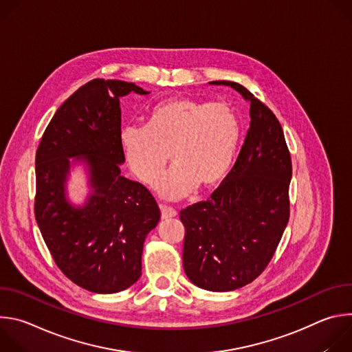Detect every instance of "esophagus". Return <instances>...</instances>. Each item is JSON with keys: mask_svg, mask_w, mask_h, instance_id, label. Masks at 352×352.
Instances as JSON below:
<instances>
[{"mask_svg": "<svg viewBox=\"0 0 352 352\" xmlns=\"http://www.w3.org/2000/svg\"><path fill=\"white\" fill-rule=\"evenodd\" d=\"M160 210H162V219H163V220L173 219V217H175V216H177V212H175L173 208H168V206L160 205Z\"/></svg>", "mask_w": 352, "mask_h": 352, "instance_id": "34e87169", "label": "esophagus"}]
</instances>
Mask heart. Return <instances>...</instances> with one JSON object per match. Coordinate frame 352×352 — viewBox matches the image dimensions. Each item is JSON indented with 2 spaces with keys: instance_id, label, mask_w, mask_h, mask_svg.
Wrapping results in <instances>:
<instances>
[{
  "instance_id": "heart-1",
  "label": "heart",
  "mask_w": 352,
  "mask_h": 352,
  "mask_svg": "<svg viewBox=\"0 0 352 352\" xmlns=\"http://www.w3.org/2000/svg\"><path fill=\"white\" fill-rule=\"evenodd\" d=\"M239 135V120L228 104L177 97L150 110L147 126H124L120 142L131 171L148 186L157 184L170 155L176 166L157 190L175 200L224 181Z\"/></svg>"
}]
</instances>
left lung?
I'll return each mask as SVG.
<instances>
[{
	"label": "left lung",
	"mask_w": 352,
	"mask_h": 352,
	"mask_svg": "<svg viewBox=\"0 0 352 352\" xmlns=\"http://www.w3.org/2000/svg\"><path fill=\"white\" fill-rule=\"evenodd\" d=\"M250 104L249 131L238 159L206 202L181 210L184 270L197 287L226 292L252 283L269 265L289 217L292 166L276 116L242 85Z\"/></svg>",
	"instance_id": "8db88e82"
}]
</instances>
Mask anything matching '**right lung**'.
I'll use <instances>...</instances> for the list:
<instances>
[{"instance_id": "add662e5", "label": "right lung", "mask_w": 352, "mask_h": 352, "mask_svg": "<svg viewBox=\"0 0 352 352\" xmlns=\"http://www.w3.org/2000/svg\"><path fill=\"white\" fill-rule=\"evenodd\" d=\"M150 94L131 82L93 79L50 121L36 153L34 214L61 272L96 294H114L142 276L146 235L160 209L142 184L121 174L120 98ZM80 165L89 192L84 204L67 195L70 171Z\"/></svg>"}]
</instances>
